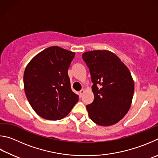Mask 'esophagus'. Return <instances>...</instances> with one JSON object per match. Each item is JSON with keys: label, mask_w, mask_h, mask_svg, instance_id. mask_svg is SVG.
Wrapping results in <instances>:
<instances>
[{"label": "esophagus", "mask_w": 158, "mask_h": 158, "mask_svg": "<svg viewBox=\"0 0 158 158\" xmlns=\"http://www.w3.org/2000/svg\"><path fill=\"white\" fill-rule=\"evenodd\" d=\"M85 92V89H82V90L80 91V96H83Z\"/></svg>", "instance_id": "esophagus-1"}]
</instances>
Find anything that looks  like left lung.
<instances>
[{
    "mask_svg": "<svg viewBox=\"0 0 158 158\" xmlns=\"http://www.w3.org/2000/svg\"><path fill=\"white\" fill-rule=\"evenodd\" d=\"M94 83L93 103L87 106L89 118L102 126H110L124 117L131 106L134 81L128 67L107 50L82 54Z\"/></svg>",
    "mask_w": 158,
    "mask_h": 158,
    "instance_id": "left-lung-1",
    "label": "left lung"
}]
</instances>
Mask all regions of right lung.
Returning a JSON list of instances; mask_svg holds the SVG:
<instances>
[{"instance_id": "1", "label": "right lung", "mask_w": 158, "mask_h": 158, "mask_svg": "<svg viewBox=\"0 0 158 158\" xmlns=\"http://www.w3.org/2000/svg\"><path fill=\"white\" fill-rule=\"evenodd\" d=\"M75 52L55 46L44 49L27 64L23 75L27 101L47 120L64 118L78 101L71 88L68 69Z\"/></svg>"}]
</instances>
